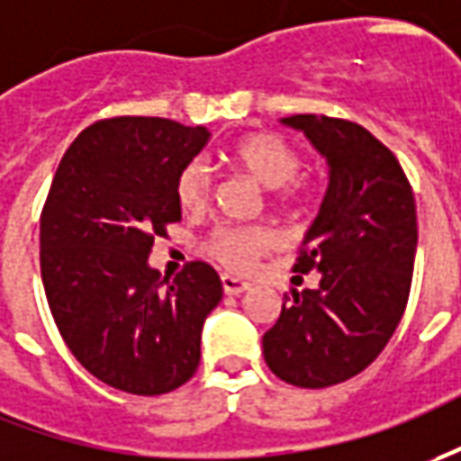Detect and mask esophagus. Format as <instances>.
Wrapping results in <instances>:
<instances>
[{
  "mask_svg": "<svg viewBox=\"0 0 461 461\" xmlns=\"http://www.w3.org/2000/svg\"><path fill=\"white\" fill-rule=\"evenodd\" d=\"M221 287H224L227 295H242V293L249 290V283L237 280V277H231V275H221Z\"/></svg>",
  "mask_w": 461,
  "mask_h": 461,
  "instance_id": "esophagus-1",
  "label": "esophagus"
}]
</instances>
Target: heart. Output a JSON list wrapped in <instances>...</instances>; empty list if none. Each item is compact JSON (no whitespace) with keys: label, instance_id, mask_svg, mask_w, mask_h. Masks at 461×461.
<instances>
[{"label":"heart","instance_id":"b5f03b06","mask_svg":"<svg viewBox=\"0 0 461 461\" xmlns=\"http://www.w3.org/2000/svg\"><path fill=\"white\" fill-rule=\"evenodd\" d=\"M227 161L252 176L265 189H277V199L293 204L303 199L305 186L300 184V168L303 158L297 149L275 133H247L242 139L227 146ZM212 196V174L204 161H191L181 168L176 178V202L184 212H202ZM277 244L275 234L265 227H234V224H219L209 231L204 249L206 255L214 257L219 265L227 270L244 272L255 265L262 255H267Z\"/></svg>","mask_w":461,"mask_h":461}]
</instances>
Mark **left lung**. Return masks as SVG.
<instances>
[{"instance_id":"1","label":"left lung","mask_w":461,"mask_h":461,"mask_svg":"<svg viewBox=\"0 0 461 461\" xmlns=\"http://www.w3.org/2000/svg\"><path fill=\"white\" fill-rule=\"evenodd\" d=\"M283 123L328 158L330 181L295 265V272H321V285L285 293L262 353L285 384L336 386L378 358L406 310L414 191L399 158L363 125L328 115H290Z\"/></svg>"}]
</instances>
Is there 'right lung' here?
<instances>
[{
	"instance_id": "obj_1",
	"label": "right lung",
	"mask_w": 461,
	"mask_h": 461,
	"mask_svg": "<svg viewBox=\"0 0 461 461\" xmlns=\"http://www.w3.org/2000/svg\"><path fill=\"white\" fill-rule=\"evenodd\" d=\"M206 140L204 125L168 118L98 121L65 151L42 206L40 270L59 336L87 374L125 393L184 386L221 300L202 259L174 280L149 267L153 240L181 221L178 174Z\"/></svg>"
}]
</instances>
